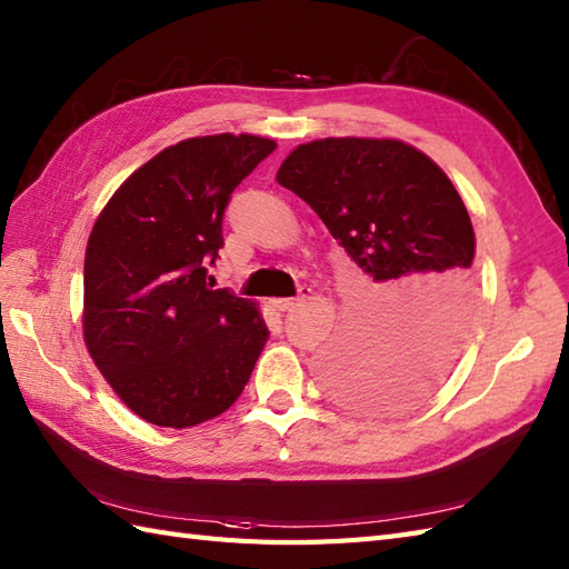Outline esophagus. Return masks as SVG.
<instances>
[{"mask_svg": "<svg viewBox=\"0 0 569 569\" xmlns=\"http://www.w3.org/2000/svg\"><path fill=\"white\" fill-rule=\"evenodd\" d=\"M306 300V291H300V296H296V298H278V300H273V306L281 310V312H288V310H293L296 306H300Z\"/></svg>", "mask_w": 569, "mask_h": 569, "instance_id": "1", "label": "esophagus"}]
</instances>
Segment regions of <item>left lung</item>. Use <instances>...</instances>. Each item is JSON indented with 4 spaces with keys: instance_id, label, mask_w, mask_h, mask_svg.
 Returning a JSON list of instances; mask_svg holds the SVG:
<instances>
[{
    "instance_id": "1",
    "label": "left lung",
    "mask_w": 569,
    "mask_h": 569,
    "mask_svg": "<svg viewBox=\"0 0 569 569\" xmlns=\"http://www.w3.org/2000/svg\"><path fill=\"white\" fill-rule=\"evenodd\" d=\"M276 180L367 278L320 359L325 386L371 413L422 401L457 365L477 308L475 229L452 180L410 143L361 137L300 143Z\"/></svg>"
}]
</instances>
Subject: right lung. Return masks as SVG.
Returning a JSON list of instances; mask_svg holds the SVG:
<instances>
[{
  "instance_id": "add662e5",
  "label": "right lung",
  "mask_w": 569,
  "mask_h": 569,
  "mask_svg": "<svg viewBox=\"0 0 569 569\" xmlns=\"http://www.w3.org/2000/svg\"><path fill=\"white\" fill-rule=\"evenodd\" d=\"M273 139L178 141L131 173L84 249L82 337L124 406L190 428L232 406L269 340L253 300L208 283L232 190Z\"/></svg>"
}]
</instances>
